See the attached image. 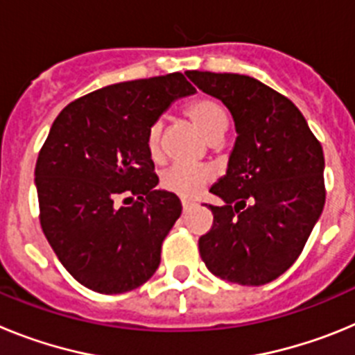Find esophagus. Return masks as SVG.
Wrapping results in <instances>:
<instances>
[{"label":"esophagus","instance_id":"1","mask_svg":"<svg viewBox=\"0 0 355 355\" xmlns=\"http://www.w3.org/2000/svg\"><path fill=\"white\" fill-rule=\"evenodd\" d=\"M181 206H183V211H188V209H192L196 205L190 202V200H181Z\"/></svg>","mask_w":355,"mask_h":355}]
</instances>
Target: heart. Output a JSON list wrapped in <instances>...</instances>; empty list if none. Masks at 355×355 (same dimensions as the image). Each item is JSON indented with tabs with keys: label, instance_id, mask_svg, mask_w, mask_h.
<instances>
[{
	"label": "heart",
	"instance_id": "1",
	"mask_svg": "<svg viewBox=\"0 0 355 355\" xmlns=\"http://www.w3.org/2000/svg\"><path fill=\"white\" fill-rule=\"evenodd\" d=\"M184 114L196 124L211 142H218L224 137L229 126V117L224 106L209 96H200L193 99L184 108ZM162 122H153L146 135L147 153L153 159L162 158ZM213 181V172L208 167H188V165H174L162 174L163 190L174 193L183 199H193L199 196Z\"/></svg>",
	"mask_w": 355,
	"mask_h": 355
}]
</instances>
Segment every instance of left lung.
Instances as JSON below:
<instances>
[{
  "instance_id": "obj_1",
  "label": "left lung",
  "mask_w": 355,
  "mask_h": 355,
  "mask_svg": "<svg viewBox=\"0 0 355 355\" xmlns=\"http://www.w3.org/2000/svg\"><path fill=\"white\" fill-rule=\"evenodd\" d=\"M187 76L227 106L238 133L227 172L209 190L224 206L209 205L200 258L216 277L261 286L293 265L322 215V144L300 110L261 81L231 72Z\"/></svg>"
}]
</instances>
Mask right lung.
Returning <instances> with one entry per match:
<instances>
[{
  "label": "right lung",
  "mask_w": 355,
  "mask_h": 355,
  "mask_svg": "<svg viewBox=\"0 0 355 355\" xmlns=\"http://www.w3.org/2000/svg\"><path fill=\"white\" fill-rule=\"evenodd\" d=\"M193 92L181 72L122 81L69 103L53 122L35 165L39 218L65 270L85 288L124 293L158 268L181 200L155 190L146 135L174 99ZM128 193L137 199L117 209Z\"/></svg>",
  "instance_id": "right-lung-1"
}]
</instances>
